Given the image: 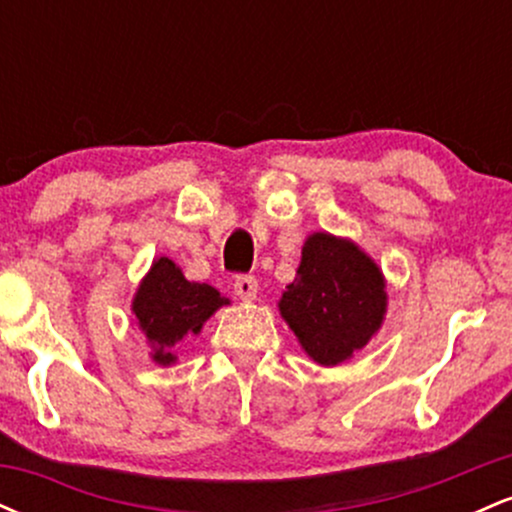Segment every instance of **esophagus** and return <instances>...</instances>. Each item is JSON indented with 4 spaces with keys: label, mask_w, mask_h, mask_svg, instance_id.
Here are the masks:
<instances>
[{
    "label": "esophagus",
    "mask_w": 512,
    "mask_h": 512,
    "mask_svg": "<svg viewBox=\"0 0 512 512\" xmlns=\"http://www.w3.org/2000/svg\"><path fill=\"white\" fill-rule=\"evenodd\" d=\"M233 291L240 301H255L257 298V279L252 274H238L233 281Z\"/></svg>",
    "instance_id": "esophagus-1"
}]
</instances>
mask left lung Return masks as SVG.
I'll use <instances>...</instances> for the list:
<instances>
[{
  "label": "left lung",
  "instance_id": "1",
  "mask_svg": "<svg viewBox=\"0 0 512 512\" xmlns=\"http://www.w3.org/2000/svg\"><path fill=\"white\" fill-rule=\"evenodd\" d=\"M387 310L380 267L346 238L308 236L296 279L286 286L279 313L305 354L320 366H339L370 342Z\"/></svg>",
  "mask_w": 512,
  "mask_h": 512
}]
</instances>
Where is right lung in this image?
<instances>
[{
    "label": "right lung",
    "instance_id": "add662e5",
    "mask_svg": "<svg viewBox=\"0 0 512 512\" xmlns=\"http://www.w3.org/2000/svg\"><path fill=\"white\" fill-rule=\"evenodd\" d=\"M221 305H228L214 286L187 281L180 267L168 257H158L151 264L132 301V313L139 330L146 334L158 366L175 363L173 346L187 334H199L202 325Z\"/></svg>",
    "mask_w": 512,
    "mask_h": 512
}]
</instances>
